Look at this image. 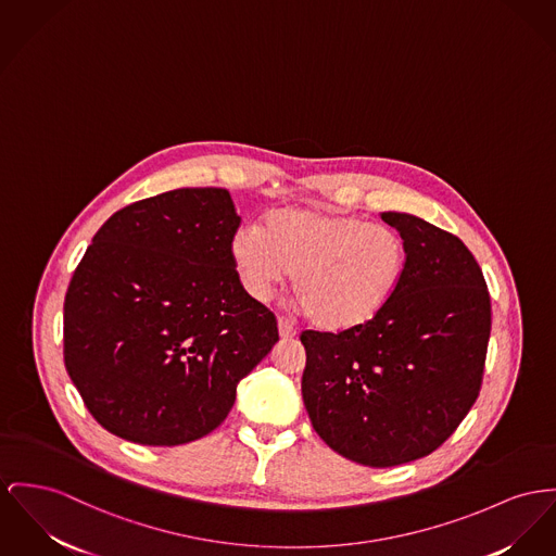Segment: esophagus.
I'll use <instances>...</instances> for the list:
<instances>
[{
  "mask_svg": "<svg viewBox=\"0 0 556 556\" xmlns=\"http://www.w3.org/2000/svg\"><path fill=\"white\" fill-rule=\"evenodd\" d=\"M278 333L282 339H293L296 334L295 325L287 318H278Z\"/></svg>",
  "mask_w": 556,
  "mask_h": 556,
  "instance_id": "34e87169",
  "label": "esophagus"
}]
</instances>
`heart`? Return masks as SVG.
<instances>
[{"label":"heart","instance_id":"heart-1","mask_svg":"<svg viewBox=\"0 0 556 556\" xmlns=\"http://www.w3.org/2000/svg\"><path fill=\"white\" fill-rule=\"evenodd\" d=\"M229 255L244 291L267 301L293 274L312 325L343 333L375 320L407 271V244L383 223L325 208H278L233 231Z\"/></svg>","mask_w":556,"mask_h":556}]
</instances>
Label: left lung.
I'll list each match as a JSON object with an SVG mask.
<instances>
[{
  "label": "left lung",
  "instance_id": "left-lung-1",
  "mask_svg": "<svg viewBox=\"0 0 556 556\" xmlns=\"http://www.w3.org/2000/svg\"><path fill=\"white\" fill-rule=\"evenodd\" d=\"M407 244L405 278L369 325L303 331L301 394L318 437L339 455L390 468L426 457L481 392L491 299L466 244L407 213H381Z\"/></svg>",
  "mask_w": 556,
  "mask_h": 556
}]
</instances>
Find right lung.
<instances>
[{
  "mask_svg": "<svg viewBox=\"0 0 556 556\" xmlns=\"http://www.w3.org/2000/svg\"><path fill=\"white\" fill-rule=\"evenodd\" d=\"M240 227L222 187H184L117 211L94 233L65 295V367L115 437L191 443L222 426L236 386L278 341L229 242Z\"/></svg>",
  "mask_w": 556,
  "mask_h": 556,
  "instance_id": "right-lung-1",
  "label": "right lung"
}]
</instances>
